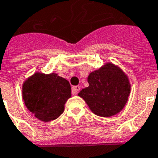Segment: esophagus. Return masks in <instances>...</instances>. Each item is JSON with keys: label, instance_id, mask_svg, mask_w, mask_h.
I'll return each mask as SVG.
<instances>
[{"label": "esophagus", "instance_id": "34e87169", "mask_svg": "<svg viewBox=\"0 0 158 158\" xmlns=\"http://www.w3.org/2000/svg\"><path fill=\"white\" fill-rule=\"evenodd\" d=\"M80 86H78V85L72 87V93H73V94H77L78 93V91L80 90Z\"/></svg>", "mask_w": 158, "mask_h": 158}]
</instances>
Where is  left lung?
I'll return each instance as SVG.
<instances>
[{"label":"left lung","instance_id":"1","mask_svg":"<svg viewBox=\"0 0 158 158\" xmlns=\"http://www.w3.org/2000/svg\"><path fill=\"white\" fill-rule=\"evenodd\" d=\"M89 86L78 96L83 98L94 114L110 117L124 108L131 93L128 76L117 64L106 62L89 74Z\"/></svg>","mask_w":158,"mask_h":158}]
</instances>
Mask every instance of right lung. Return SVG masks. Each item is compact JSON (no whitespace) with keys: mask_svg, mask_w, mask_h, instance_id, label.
Returning <instances> with one entry per match:
<instances>
[{"mask_svg":"<svg viewBox=\"0 0 158 158\" xmlns=\"http://www.w3.org/2000/svg\"><path fill=\"white\" fill-rule=\"evenodd\" d=\"M22 95L27 110L43 122L56 119L64 110V104L72 96L66 79L56 73L35 72L23 81Z\"/></svg>","mask_w":158,"mask_h":158,"instance_id":"obj_1","label":"right lung"}]
</instances>
